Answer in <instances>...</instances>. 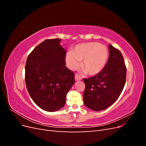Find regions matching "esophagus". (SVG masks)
<instances>
[{"instance_id": "obj_1", "label": "esophagus", "mask_w": 146, "mask_h": 146, "mask_svg": "<svg viewBox=\"0 0 146 146\" xmlns=\"http://www.w3.org/2000/svg\"><path fill=\"white\" fill-rule=\"evenodd\" d=\"M82 80V78L78 76L77 74H76V76H75V80L76 81H79V80Z\"/></svg>"}]
</instances>
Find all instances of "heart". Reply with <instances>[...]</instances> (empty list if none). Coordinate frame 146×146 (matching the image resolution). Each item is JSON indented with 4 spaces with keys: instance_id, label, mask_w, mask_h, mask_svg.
Instances as JSON below:
<instances>
[{
    "instance_id": "b5f03b06",
    "label": "heart",
    "mask_w": 146,
    "mask_h": 146,
    "mask_svg": "<svg viewBox=\"0 0 146 146\" xmlns=\"http://www.w3.org/2000/svg\"><path fill=\"white\" fill-rule=\"evenodd\" d=\"M108 59L107 48L98 42L80 44L66 55V62L70 70L76 69L82 61L83 72L94 76L102 71Z\"/></svg>"
}]
</instances>
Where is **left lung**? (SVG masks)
Masks as SVG:
<instances>
[{"label": "left lung", "mask_w": 146, "mask_h": 146, "mask_svg": "<svg viewBox=\"0 0 146 146\" xmlns=\"http://www.w3.org/2000/svg\"><path fill=\"white\" fill-rule=\"evenodd\" d=\"M108 49V60L102 71L83 79L84 105L96 111L107 109L115 102L125 83L127 70L121 52L111 44Z\"/></svg>", "instance_id": "left-lung-1"}]
</instances>
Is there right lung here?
<instances>
[{
  "mask_svg": "<svg viewBox=\"0 0 146 146\" xmlns=\"http://www.w3.org/2000/svg\"><path fill=\"white\" fill-rule=\"evenodd\" d=\"M61 39H47L28 56L25 80L34 102L44 111L54 112L64 107L66 95L75 83L74 74L65 66L66 50Z\"/></svg>",
  "mask_w": 146,
  "mask_h": 146,
  "instance_id": "add662e5",
  "label": "right lung"
}]
</instances>
